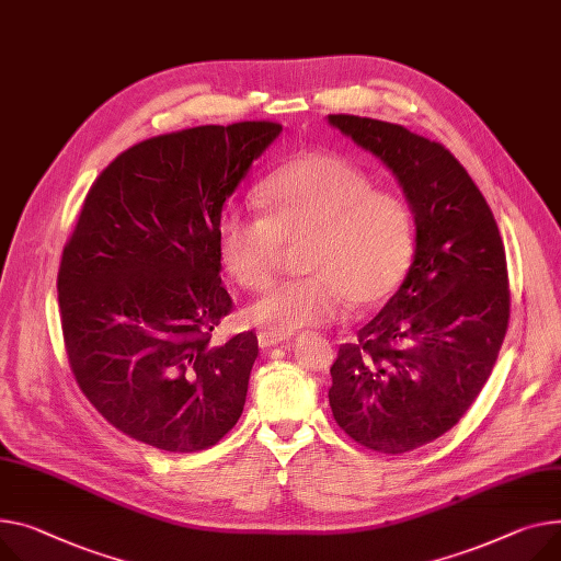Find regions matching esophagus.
I'll return each instance as SVG.
<instances>
[{"instance_id":"esophagus-1","label":"esophagus","mask_w":561,"mask_h":561,"mask_svg":"<svg viewBox=\"0 0 561 561\" xmlns=\"http://www.w3.org/2000/svg\"><path fill=\"white\" fill-rule=\"evenodd\" d=\"M286 339H288V335H279V333H273V331H261V333L256 335V341H259V347H261V350L275 347V345L284 343Z\"/></svg>"}]
</instances>
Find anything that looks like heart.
Segmentation results:
<instances>
[{
	"label": "heart",
	"instance_id": "b5f03b06",
	"mask_svg": "<svg viewBox=\"0 0 561 561\" xmlns=\"http://www.w3.org/2000/svg\"><path fill=\"white\" fill-rule=\"evenodd\" d=\"M261 216L230 209L218 222L222 268L245 290H266L297 250L305 277L279 284L245 309L254 327L288 335L341 320L350 307L381 305L399 286L413 218L405 203L371 190L363 171L339 156L307 153L275 169L256 192Z\"/></svg>",
	"mask_w": 561,
	"mask_h": 561
}]
</instances>
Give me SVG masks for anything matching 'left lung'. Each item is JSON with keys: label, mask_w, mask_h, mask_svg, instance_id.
Here are the masks:
<instances>
[{"label": "left lung", "mask_w": 561, "mask_h": 561, "mask_svg": "<svg viewBox=\"0 0 561 561\" xmlns=\"http://www.w3.org/2000/svg\"><path fill=\"white\" fill-rule=\"evenodd\" d=\"M329 124L377 156L415 214L413 266L381 313L331 365L335 424L379 454L451 431L488 383L510 322L505 248L494 214L439 141L356 115Z\"/></svg>", "instance_id": "1"}]
</instances>
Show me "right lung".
Wrapping results in <instances>:
<instances>
[{
  "label": "right lung",
  "mask_w": 561,
  "mask_h": 561,
  "mask_svg": "<svg viewBox=\"0 0 561 561\" xmlns=\"http://www.w3.org/2000/svg\"><path fill=\"white\" fill-rule=\"evenodd\" d=\"M277 122L196 126L144 139L90 186L62 248L58 307L85 399L124 435L171 454L226 437L259 354L243 331L211 345L232 313L218 222Z\"/></svg>",
  "instance_id": "obj_1"
}]
</instances>
